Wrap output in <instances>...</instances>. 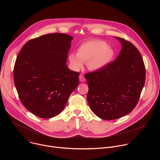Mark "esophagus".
Instances as JSON below:
<instances>
[{"label": "esophagus", "mask_w": 160, "mask_h": 160, "mask_svg": "<svg viewBox=\"0 0 160 160\" xmlns=\"http://www.w3.org/2000/svg\"><path fill=\"white\" fill-rule=\"evenodd\" d=\"M79 79H80V81L81 82H85V77H84L83 75H80L79 76Z\"/></svg>", "instance_id": "obj_1"}]
</instances>
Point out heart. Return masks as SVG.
I'll list each match as a JSON object with an SVG mask.
<instances>
[{
    "mask_svg": "<svg viewBox=\"0 0 160 160\" xmlns=\"http://www.w3.org/2000/svg\"><path fill=\"white\" fill-rule=\"evenodd\" d=\"M114 54L113 49L105 42L92 40L81 44L77 54L69 55V60L75 70L82 69L84 62L87 63L88 69L99 70L111 61Z\"/></svg>",
    "mask_w": 160,
    "mask_h": 160,
    "instance_id": "b5f03b06",
    "label": "heart"
}]
</instances>
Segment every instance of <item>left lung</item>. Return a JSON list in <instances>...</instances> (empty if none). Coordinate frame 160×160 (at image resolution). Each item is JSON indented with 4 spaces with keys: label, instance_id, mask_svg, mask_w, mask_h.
<instances>
[{
    "label": "left lung",
    "instance_id": "left-lung-1",
    "mask_svg": "<svg viewBox=\"0 0 160 160\" xmlns=\"http://www.w3.org/2000/svg\"><path fill=\"white\" fill-rule=\"evenodd\" d=\"M115 38L122 49L115 61L85 75L89 107L96 116L106 120L121 118L135 108L146 79L144 63L138 49L130 42Z\"/></svg>",
    "mask_w": 160,
    "mask_h": 160
}]
</instances>
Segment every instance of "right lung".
<instances>
[{"instance_id": "1", "label": "right lung", "mask_w": 160, "mask_h": 160, "mask_svg": "<svg viewBox=\"0 0 160 160\" xmlns=\"http://www.w3.org/2000/svg\"><path fill=\"white\" fill-rule=\"evenodd\" d=\"M72 40L65 33L42 35L27 42L16 58L13 76L19 99L40 118L58 115L78 85L80 73L66 65Z\"/></svg>"}]
</instances>
